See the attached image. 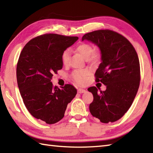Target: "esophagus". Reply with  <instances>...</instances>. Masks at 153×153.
Returning <instances> with one entry per match:
<instances>
[{
  "mask_svg": "<svg viewBox=\"0 0 153 153\" xmlns=\"http://www.w3.org/2000/svg\"><path fill=\"white\" fill-rule=\"evenodd\" d=\"M85 91H86V90L84 89L79 88V89H77V93H78V94H83V93H84Z\"/></svg>",
  "mask_w": 153,
  "mask_h": 153,
  "instance_id": "obj_1",
  "label": "esophagus"
}]
</instances>
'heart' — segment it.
<instances>
[{"label": "heart", "instance_id": "obj_1", "mask_svg": "<svg viewBox=\"0 0 153 153\" xmlns=\"http://www.w3.org/2000/svg\"><path fill=\"white\" fill-rule=\"evenodd\" d=\"M77 52L79 53L83 58L86 59L91 64H96L99 62L100 56L98 53L94 52V49L91 44L88 43H82L76 48ZM70 58V52L68 49L65 50L62 53V60L64 65H68ZM89 74L90 71L88 70H76L71 74V77L74 82L78 84H83L85 82V79Z\"/></svg>", "mask_w": 153, "mask_h": 153}]
</instances>
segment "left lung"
Here are the masks:
<instances>
[{"mask_svg":"<svg viewBox=\"0 0 153 153\" xmlns=\"http://www.w3.org/2000/svg\"><path fill=\"white\" fill-rule=\"evenodd\" d=\"M87 40L100 48L101 63L95 74V81L106 85L105 91L96 87L88 89L94 95L89 105L91 114L101 123L121 119L132 105L140 80V64L135 49L123 36L110 30L85 34Z\"/></svg>","mask_w":153,"mask_h":153,"instance_id":"8db88e82","label":"left lung"}]
</instances>
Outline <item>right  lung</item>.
<instances>
[{"label": "right lung", "mask_w": 153, "mask_h": 153, "mask_svg": "<svg viewBox=\"0 0 153 153\" xmlns=\"http://www.w3.org/2000/svg\"><path fill=\"white\" fill-rule=\"evenodd\" d=\"M77 36L45 34L32 39L23 48L16 66V78L21 97L30 113L47 124L64 117L77 89L65 84L53 86V74L63 66L62 56L77 40Z\"/></svg>", "instance_id": "obj_1"}]
</instances>
